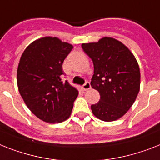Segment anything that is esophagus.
<instances>
[{
	"mask_svg": "<svg viewBox=\"0 0 160 160\" xmlns=\"http://www.w3.org/2000/svg\"><path fill=\"white\" fill-rule=\"evenodd\" d=\"M90 88H91V85H90V83H89V82H86L82 86L83 90H84V91H86V90L89 89Z\"/></svg>",
	"mask_w": 160,
	"mask_h": 160,
	"instance_id": "34e87169",
	"label": "esophagus"
}]
</instances>
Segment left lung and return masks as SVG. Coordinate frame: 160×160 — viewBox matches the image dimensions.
Returning a JSON list of instances; mask_svg holds the SVG:
<instances>
[{"instance_id": "obj_1", "label": "left lung", "mask_w": 160, "mask_h": 160, "mask_svg": "<svg viewBox=\"0 0 160 160\" xmlns=\"http://www.w3.org/2000/svg\"><path fill=\"white\" fill-rule=\"evenodd\" d=\"M81 47L93 63L90 84L100 94L99 101L91 105L93 115L104 122L118 120L131 108L140 91L137 61L127 47L113 38H102Z\"/></svg>"}]
</instances>
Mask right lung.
I'll return each instance as SVG.
<instances>
[{
    "mask_svg": "<svg viewBox=\"0 0 160 160\" xmlns=\"http://www.w3.org/2000/svg\"><path fill=\"white\" fill-rule=\"evenodd\" d=\"M72 48L58 38H41L26 48L19 60V93L29 110L46 122L67 120L77 98V89L62 80V63Z\"/></svg>",
    "mask_w": 160,
    "mask_h": 160,
    "instance_id": "right-lung-1",
    "label": "right lung"
}]
</instances>
